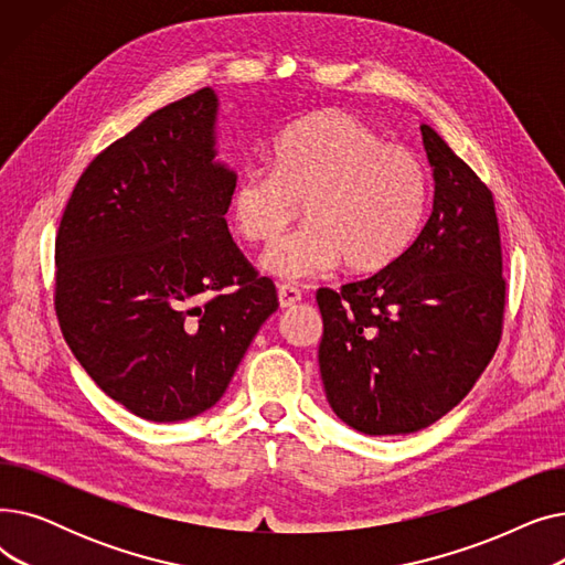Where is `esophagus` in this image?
<instances>
[{"label": "esophagus", "instance_id": "1", "mask_svg": "<svg viewBox=\"0 0 565 565\" xmlns=\"http://www.w3.org/2000/svg\"><path fill=\"white\" fill-rule=\"evenodd\" d=\"M277 295H279V305H281L284 309H288V307H292V305H298V302L302 300V290H300L298 286H292V284H281L279 290H277Z\"/></svg>", "mask_w": 565, "mask_h": 565}]
</instances>
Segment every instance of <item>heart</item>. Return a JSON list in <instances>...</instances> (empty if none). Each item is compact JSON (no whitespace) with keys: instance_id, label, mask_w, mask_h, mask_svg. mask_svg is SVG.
Returning <instances> with one entry per match:
<instances>
[{"instance_id":"obj_1","label":"heart","mask_w":565,"mask_h":565,"mask_svg":"<svg viewBox=\"0 0 565 565\" xmlns=\"http://www.w3.org/2000/svg\"><path fill=\"white\" fill-rule=\"evenodd\" d=\"M309 224L263 256V270L298 281L343 260L366 275L392 265L412 243L426 205V171L409 148L350 111H324L286 130L270 169L247 167L231 194L235 233L270 245L300 215Z\"/></svg>"}]
</instances>
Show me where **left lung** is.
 Returning a JSON list of instances; mask_svg holds the SVG:
<instances>
[{"label":"left lung","mask_w":565,"mask_h":565,"mask_svg":"<svg viewBox=\"0 0 565 565\" xmlns=\"http://www.w3.org/2000/svg\"><path fill=\"white\" fill-rule=\"evenodd\" d=\"M433 211L373 277L318 288V364L337 417L366 435H407L451 412L503 334L507 279L490 188L430 126Z\"/></svg>","instance_id":"left-lung-1"}]
</instances>
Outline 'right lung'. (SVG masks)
Segmentation results:
<instances>
[{"mask_svg": "<svg viewBox=\"0 0 565 565\" xmlns=\"http://www.w3.org/2000/svg\"><path fill=\"white\" fill-rule=\"evenodd\" d=\"M215 111L205 86L109 143L54 241L68 348L109 398L156 424L213 407L279 307L224 220L235 173L213 162Z\"/></svg>", "mask_w": 565, "mask_h": 565, "instance_id": "obj_1", "label": "right lung"}]
</instances>
